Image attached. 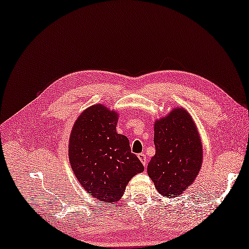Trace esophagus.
I'll list each match as a JSON object with an SVG mask.
<instances>
[{
	"mask_svg": "<svg viewBox=\"0 0 249 249\" xmlns=\"http://www.w3.org/2000/svg\"><path fill=\"white\" fill-rule=\"evenodd\" d=\"M138 159H139V160L142 161V165L144 166V167H146V164H147V160H146V157H145V154L144 153H142V154H138Z\"/></svg>",
	"mask_w": 249,
	"mask_h": 249,
	"instance_id": "esophagus-1",
	"label": "esophagus"
}]
</instances>
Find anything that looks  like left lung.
<instances>
[{
  "mask_svg": "<svg viewBox=\"0 0 249 249\" xmlns=\"http://www.w3.org/2000/svg\"><path fill=\"white\" fill-rule=\"evenodd\" d=\"M156 154L147 174L160 194L176 197L192 184L201 168L203 150L191 115L177 107L155 122Z\"/></svg>",
  "mask_w": 249,
  "mask_h": 249,
  "instance_id": "left-lung-1",
  "label": "left lung"
}]
</instances>
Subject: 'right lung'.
Segmentation results:
<instances>
[{"instance_id": "obj_1", "label": "right lung", "mask_w": 249, "mask_h": 249, "mask_svg": "<svg viewBox=\"0 0 249 249\" xmlns=\"http://www.w3.org/2000/svg\"><path fill=\"white\" fill-rule=\"evenodd\" d=\"M118 112L103 104L85 109L74 122L68 144L69 161L79 184L109 204L117 202L126 186L144 170L131 153L129 139L117 133Z\"/></svg>"}]
</instances>
